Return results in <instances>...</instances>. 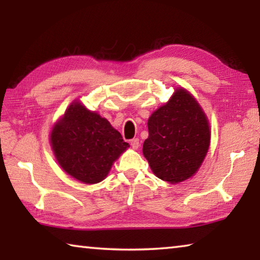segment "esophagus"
Segmentation results:
<instances>
[{
    "label": "esophagus",
    "instance_id": "34e87169",
    "mask_svg": "<svg viewBox=\"0 0 260 260\" xmlns=\"http://www.w3.org/2000/svg\"><path fill=\"white\" fill-rule=\"evenodd\" d=\"M131 146H132V148L133 149H139V147H140V140L139 139H133V140H131Z\"/></svg>",
    "mask_w": 260,
    "mask_h": 260
}]
</instances>
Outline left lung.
<instances>
[{
    "label": "left lung",
    "instance_id": "1",
    "mask_svg": "<svg viewBox=\"0 0 260 260\" xmlns=\"http://www.w3.org/2000/svg\"><path fill=\"white\" fill-rule=\"evenodd\" d=\"M148 129L143 156L152 173L172 184L192 178L208 153L211 132L208 117L190 91L177 87L149 117Z\"/></svg>",
    "mask_w": 260,
    "mask_h": 260
}]
</instances>
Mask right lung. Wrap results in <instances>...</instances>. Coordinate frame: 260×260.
<instances>
[{
    "mask_svg": "<svg viewBox=\"0 0 260 260\" xmlns=\"http://www.w3.org/2000/svg\"><path fill=\"white\" fill-rule=\"evenodd\" d=\"M50 146L64 172L86 184L108 177L129 144L108 119L73 101L50 131Z\"/></svg>",
    "mask_w": 260,
    "mask_h": 260,
    "instance_id": "add662e5",
    "label": "right lung"
}]
</instances>
